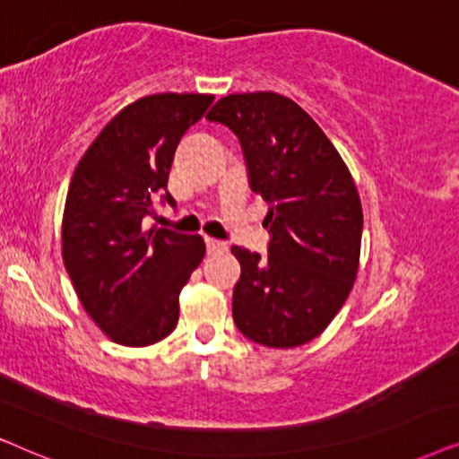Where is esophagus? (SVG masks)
Here are the masks:
<instances>
[{"mask_svg": "<svg viewBox=\"0 0 459 459\" xmlns=\"http://www.w3.org/2000/svg\"><path fill=\"white\" fill-rule=\"evenodd\" d=\"M205 246H207V254L226 252V243L220 239H213V237H205Z\"/></svg>", "mask_w": 459, "mask_h": 459, "instance_id": "1", "label": "esophagus"}]
</instances>
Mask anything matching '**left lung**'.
<instances>
[{"label":"left lung","instance_id":"1","mask_svg":"<svg viewBox=\"0 0 459 459\" xmlns=\"http://www.w3.org/2000/svg\"><path fill=\"white\" fill-rule=\"evenodd\" d=\"M205 117L237 134L252 191L268 205V255L230 247L241 264L235 325L268 348L307 344L340 313L359 273L363 207L351 169L287 96L229 94Z\"/></svg>","mask_w":459,"mask_h":459}]
</instances>
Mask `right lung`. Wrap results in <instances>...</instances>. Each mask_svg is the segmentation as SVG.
I'll return each mask as SVG.
<instances>
[{
	"instance_id": "obj_1",
	"label": "right lung",
	"mask_w": 459,
	"mask_h": 459,
	"mask_svg": "<svg viewBox=\"0 0 459 459\" xmlns=\"http://www.w3.org/2000/svg\"><path fill=\"white\" fill-rule=\"evenodd\" d=\"M212 94H151L102 127L73 172L63 213V262L85 313L108 340L149 346L174 332L180 291L205 255L201 235L144 230L168 188L180 138ZM166 201L174 205L172 195Z\"/></svg>"
}]
</instances>
